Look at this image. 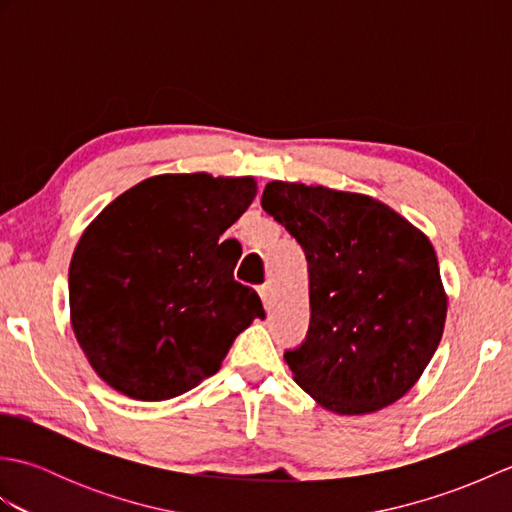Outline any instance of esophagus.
<instances>
[{"label":"esophagus","instance_id":"1","mask_svg":"<svg viewBox=\"0 0 512 512\" xmlns=\"http://www.w3.org/2000/svg\"><path fill=\"white\" fill-rule=\"evenodd\" d=\"M259 297H262L266 310H270V308H273V303H275V288L270 284L262 286V288H259Z\"/></svg>","mask_w":512,"mask_h":512}]
</instances>
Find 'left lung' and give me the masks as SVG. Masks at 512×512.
<instances>
[{"label":"left lung","mask_w":512,"mask_h":512,"mask_svg":"<svg viewBox=\"0 0 512 512\" xmlns=\"http://www.w3.org/2000/svg\"><path fill=\"white\" fill-rule=\"evenodd\" d=\"M262 206L301 244L310 332L295 383L339 416L394 405L438 350L449 297L429 237L372 195L273 180Z\"/></svg>","instance_id":"left-lung-1"}]
</instances>
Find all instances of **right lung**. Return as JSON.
Here are the masks:
<instances>
[{"label": "right lung", "instance_id": "add662e5", "mask_svg": "<svg viewBox=\"0 0 512 512\" xmlns=\"http://www.w3.org/2000/svg\"><path fill=\"white\" fill-rule=\"evenodd\" d=\"M255 195L253 176L162 173L88 224L70 262V323L103 383L134 400L176 398L266 317L233 279L242 248L220 244Z\"/></svg>", "mask_w": 512, "mask_h": 512}]
</instances>
